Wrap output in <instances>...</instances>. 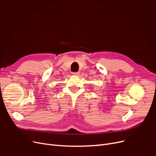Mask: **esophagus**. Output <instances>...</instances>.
<instances>
[{"label": "esophagus", "mask_w": 156, "mask_h": 156, "mask_svg": "<svg viewBox=\"0 0 156 156\" xmlns=\"http://www.w3.org/2000/svg\"><path fill=\"white\" fill-rule=\"evenodd\" d=\"M72 75H75V76H78V75H79V72H73Z\"/></svg>", "instance_id": "esophagus-1"}]
</instances>
